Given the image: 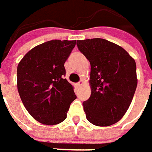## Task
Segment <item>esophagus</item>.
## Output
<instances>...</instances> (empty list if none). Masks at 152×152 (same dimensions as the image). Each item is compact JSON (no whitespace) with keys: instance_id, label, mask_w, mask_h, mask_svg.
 <instances>
[{"instance_id":"obj_1","label":"esophagus","mask_w":152,"mask_h":152,"mask_svg":"<svg viewBox=\"0 0 152 152\" xmlns=\"http://www.w3.org/2000/svg\"><path fill=\"white\" fill-rule=\"evenodd\" d=\"M76 85H77L78 87H81V86H83V80H81L80 82H78V83H76Z\"/></svg>"}]
</instances>
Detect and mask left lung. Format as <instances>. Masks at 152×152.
Segmentation results:
<instances>
[{"mask_svg":"<svg viewBox=\"0 0 152 152\" xmlns=\"http://www.w3.org/2000/svg\"><path fill=\"white\" fill-rule=\"evenodd\" d=\"M76 45L90 62L91 95L83 102L87 120L102 127L116 124L128 110L137 85L135 60L105 39L79 40Z\"/></svg>","mask_w":152,"mask_h":152,"instance_id":"left-lung-1","label":"left lung"}]
</instances>
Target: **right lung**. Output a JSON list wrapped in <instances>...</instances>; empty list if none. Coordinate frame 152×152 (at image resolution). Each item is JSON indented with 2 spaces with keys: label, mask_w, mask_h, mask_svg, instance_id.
<instances>
[{
  "label": "right lung",
  "mask_w": 152,
  "mask_h": 152,
  "mask_svg": "<svg viewBox=\"0 0 152 152\" xmlns=\"http://www.w3.org/2000/svg\"><path fill=\"white\" fill-rule=\"evenodd\" d=\"M76 41L52 40L30 49L17 66V90L28 112L41 124L55 125L67 117L76 98L64 63Z\"/></svg>",
  "instance_id": "right-lung-1"
}]
</instances>
